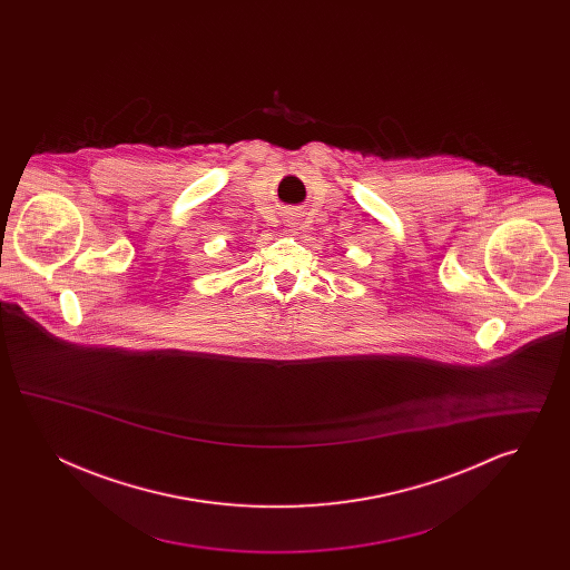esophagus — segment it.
Returning a JSON list of instances; mask_svg holds the SVG:
<instances>
[{
	"mask_svg": "<svg viewBox=\"0 0 570 570\" xmlns=\"http://www.w3.org/2000/svg\"><path fill=\"white\" fill-rule=\"evenodd\" d=\"M298 214L297 212H291V214H288V216H286V226H288V228H291V230H297L298 228V222H301V219H298Z\"/></svg>",
	"mask_w": 570,
	"mask_h": 570,
	"instance_id": "esophagus-1",
	"label": "esophagus"
}]
</instances>
